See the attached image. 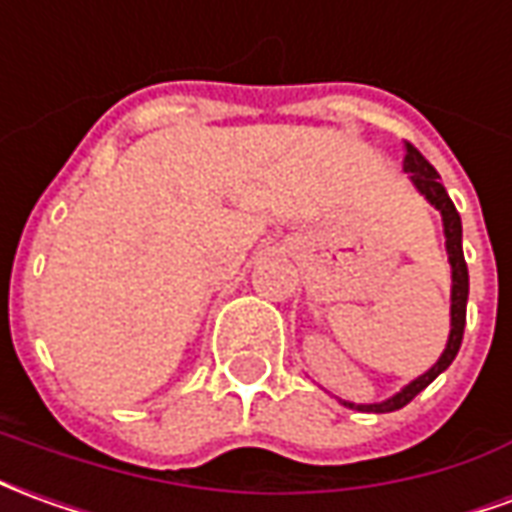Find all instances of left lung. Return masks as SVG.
<instances>
[{
	"mask_svg": "<svg viewBox=\"0 0 512 512\" xmlns=\"http://www.w3.org/2000/svg\"><path fill=\"white\" fill-rule=\"evenodd\" d=\"M405 171L410 174V180L416 185L421 194L430 199V205H435L441 210L443 216V232H446V252H449V263H452V332H449V343L443 349L441 360L427 371L421 374L418 380H413L407 388L385 399L380 405H349L357 407V410H371V413H391V410H399L405 407L407 402H413L418 393L424 391L441 371L452 366L455 360L457 349L463 343V330H466V302H468V268H466V257H463V227H460V216H457L455 205L452 199L446 194L443 188L441 177L438 171L432 169L430 163L424 160V155L418 152L413 144H405Z\"/></svg>",
	"mask_w": 512,
	"mask_h": 512,
	"instance_id": "obj_1",
	"label": "left lung"
}]
</instances>
